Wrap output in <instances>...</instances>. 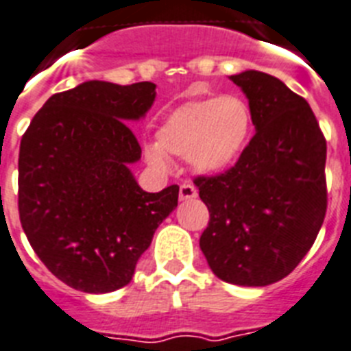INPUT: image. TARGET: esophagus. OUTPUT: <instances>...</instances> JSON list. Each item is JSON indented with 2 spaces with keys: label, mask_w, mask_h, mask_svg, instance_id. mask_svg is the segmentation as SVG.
I'll use <instances>...</instances> for the list:
<instances>
[{
  "label": "esophagus",
  "mask_w": 351,
  "mask_h": 351,
  "mask_svg": "<svg viewBox=\"0 0 351 351\" xmlns=\"http://www.w3.org/2000/svg\"><path fill=\"white\" fill-rule=\"evenodd\" d=\"M196 187L193 184H182L180 185V200H191L196 196Z\"/></svg>",
  "instance_id": "1"
}]
</instances>
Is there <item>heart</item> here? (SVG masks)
I'll use <instances>...</instances> for the list:
<instances>
[{
    "instance_id": "obj_1",
    "label": "heart",
    "mask_w": 351,
    "mask_h": 351,
    "mask_svg": "<svg viewBox=\"0 0 351 351\" xmlns=\"http://www.w3.org/2000/svg\"><path fill=\"white\" fill-rule=\"evenodd\" d=\"M252 111L238 95L187 101L171 110L156 126V144L144 149L156 169L169 167V156H184L200 175H218L240 160L252 135Z\"/></svg>"
}]
</instances>
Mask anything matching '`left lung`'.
<instances>
[{"instance_id": "1", "label": "left lung", "mask_w": 351, "mask_h": 351, "mask_svg": "<svg viewBox=\"0 0 351 351\" xmlns=\"http://www.w3.org/2000/svg\"><path fill=\"white\" fill-rule=\"evenodd\" d=\"M229 79L249 99L256 135L230 169L195 178L210 216L200 249L221 281L267 287L298 267L323 225L326 141L285 82L256 70Z\"/></svg>"}]
</instances>
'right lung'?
<instances>
[{"instance_id":"1","label":"right lung","mask_w":351,"mask_h":351,"mask_svg":"<svg viewBox=\"0 0 351 351\" xmlns=\"http://www.w3.org/2000/svg\"><path fill=\"white\" fill-rule=\"evenodd\" d=\"M153 82L86 81L37 111L19 147V220L34 252L86 294L126 287L178 185L146 193L130 166L142 149L131 121L155 102Z\"/></svg>"}]
</instances>
